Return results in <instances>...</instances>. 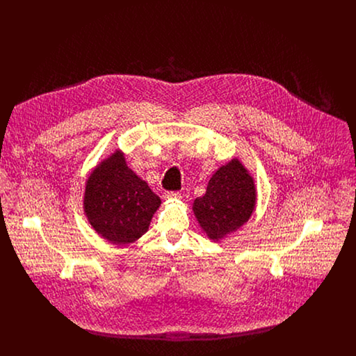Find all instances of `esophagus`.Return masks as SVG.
Listing matches in <instances>:
<instances>
[{
    "mask_svg": "<svg viewBox=\"0 0 356 356\" xmlns=\"http://www.w3.org/2000/svg\"><path fill=\"white\" fill-rule=\"evenodd\" d=\"M181 196H180V192H165L164 195H163V199L164 200H170V199H180Z\"/></svg>",
    "mask_w": 356,
    "mask_h": 356,
    "instance_id": "34e87169",
    "label": "esophagus"
}]
</instances>
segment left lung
Here are the masks:
<instances>
[{
    "mask_svg": "<svg viewBox=\"0 0 356 356\" xmlns=\"http://www.w3.org/2000/svg\"><path fill=\"white\" fill-rule=\"evenodd\" d=\"M254 205V177L238 159H232L212 175L192 209L205 235L219 241L250 220Z\"/></svg>",
    "mask_w": 356,
    "mask_h": 356,
    "instance_id": "8db88e82",
    "label": "left lung"
}]
</instances>
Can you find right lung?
Here are the masks:
<instances>
[{"label":"right lung","instance_id":"obj_1","mask_svg":"<svg viewBox=\"0 0 356 356\" xmlns=\"http://www.w3.org/2000/svg\"><path fill=\"white\" fill-rule=\"evenodd\" d=\"M160 204V197L127 165L120 149L96 165L85 183L88 221L100 236L116 245L143 236Z\"/></svg>","mask_w":356,"mask_h":356}]
</instances>
